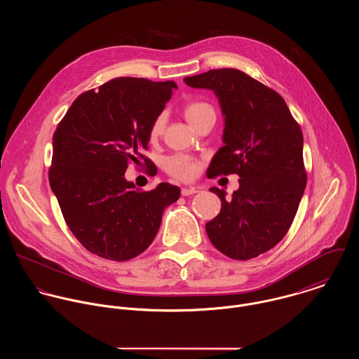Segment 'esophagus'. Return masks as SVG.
I'll list each match as a JSON object with an SVG mask.
<instances>
[{
  "instance_id": "1",
  "label": "esophagus",
  "mask_w": 359,
  "mask_h": 359,
  "mask_svg": "<svg viewBox=\"0 0 359 359\" xmlns=\"http://www.w3.org/2000/svg\"><path fill=\"white\" fill-rule=\"evenodd\" d=\"M199 191L196 189V188H192V187H189V188H182L181 189V194H182V196H191V195H195V194H198Z\"/></svg>"
}]
</instances>
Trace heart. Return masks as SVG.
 <instances>
[{"instance_id":"1","label":"heart","mask_w":359,"mask_h":359,"mask_svg":"<svg viewBox=\"0 0 359 359\" xmlns=\"http://www.w3.org/2000/svg\"><path fill=\"white\" fill-rule=\"evenodd\" d=\"M211 110H212V107L208 103L192 101V102L185 104L184 114H185L187 120L194 126L201 117H203L205 113H208ZM164 124H165V117L163 114H158L151 126V131H149L151 138H157L161 134ZM164 168L170 175H172L178 180H182V181H188L195 177L198 165L191 157H188L185 154H174L164 160Z\"/></svg>"}]
</instances>
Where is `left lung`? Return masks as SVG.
Segmentation results:
<instances>
[{"mask_svg": "<svg viewBox=\"0 0 359 359\" xmlns=\"http://www.w3.org/2000/svg\"><path fill=\"white\" fill-rule=\"evenodd\" d=\"M192 88L211 90L224 114V147L207 177L238 174L232 199L205 224L212 246L233 259H250L276 246L287 233L303 198L307 172L303 133L285 100L236 69H212L184 79Z\"/></svg>", "mask_w": 359, "mask_h": 359, "instance_id": "8db88e82", "label": "left lung"}]
</instances>
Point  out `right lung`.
<instances>
[{
	"instance_id": "add662e5",
	"label": "right lung",
	"mask_w": 359,
	"mask_h": 359,
	"mask_svg": "<svg viewBox=\"0 0 359 359\" xmlns=\"http://www.w3.org/2000/svg\"><path fill=\"white\" fill-rule=\"evenodd\" d=\"M174 81L118 77L77 97L52 138L50 185L63 218L91 253L127 261L154 242L178 187L140 191L126 180L131 161L151 160V126L170 101ZM149 174H156L151 167Z\"/></svg>"
}]
</instances>
